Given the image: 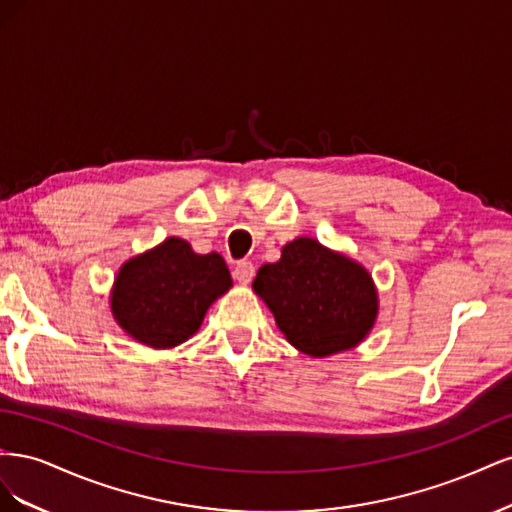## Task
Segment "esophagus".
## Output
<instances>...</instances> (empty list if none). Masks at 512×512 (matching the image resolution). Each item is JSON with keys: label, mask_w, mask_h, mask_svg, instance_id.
Returning <instances> with one entry per match:
<instances>
[{"label": "esophagus", "mask_w": 512, "mask_h": 512, "mask_svg": "<svg viewBox=\"0 0 512 512\" xmlns=\"http://www.w3.org/2000/svg\"><path fill=\"white\" fill-rule=\"evenodd\" d=\"M254 273H256V269H254V265H252L250 260H241V262H237L235 271H232V275H235V280H237V282H241V284H250V282H252V277H254Z\"/></svg>", "instance_id": "34e87169"}]
</instances>
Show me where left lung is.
<instances>
[{"label":"left lung","mask_w":512,"mask_h":512,"mask_svg":"<svg viewBox=\"0 0 512 512\" xmlns=\"http://www.w3.org/2000/svg\"><path fill=\"white\" fill-rule=\"evenodd\" d=\"M254 290L288 342L312 356L356 346L378 314L371 275L307 237L284 245L282 258L273 265H262Z\"/></svg>","instance_id":"left-lung-1"}]
</instances>
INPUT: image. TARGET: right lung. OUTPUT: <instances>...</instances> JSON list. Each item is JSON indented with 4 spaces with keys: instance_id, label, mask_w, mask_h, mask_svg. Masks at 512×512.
<instances>
[{
    "instance_id": "obj_1",
    "label": "right lung",
    "mask_w": 512,
    "mask_h": 512,
    "mask_svg": "<svg viewBox=\"0 0 512 512\" xmlns=\"http://www.w3.org/2000/svg\"><path fill=\"white\" fill-rule=\"evenodd\" d=\"M232 286L220 254H194L170 237L121 267L111 307L121 329L151 348H173L194 335L209 305Z\"/></svg>"
}]
</instances>
